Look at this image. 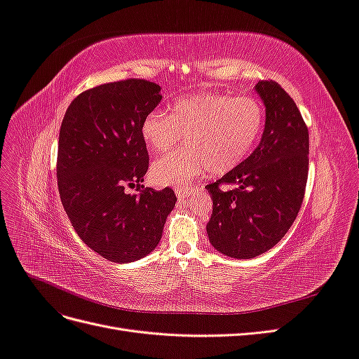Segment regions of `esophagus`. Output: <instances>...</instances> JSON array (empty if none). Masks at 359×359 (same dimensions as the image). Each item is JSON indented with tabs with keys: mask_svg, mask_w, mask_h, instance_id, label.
<instances>
[{
	"mask_svg": "<svg viewBox=\"0 0 359 359\" xmlns=\"http://www.w3.org/2000/svg\"><path fill=\"white\" fill-rule=\"evenodd\" d=\"M175 194H177V198H178V199H184V198H187V196H189L190 191H189L187 189H182V187H175Z\"/></svg>",
	"mask_w": 359,
	"mask_h": 359,
	"instance_id": "obj_1",
	"label": "esophagus"
}]
</instances>
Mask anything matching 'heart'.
Segmentation results:
<instances>
[{
    "mask_svg": "<svg viewBox=\"0 0 359 359\" xmlns=\"http://www.w3.org/2000/svg\"><path fill=\"white\" fill-rule=\"evenodd\" d=\"M265 123V111L253 97L201 93L172 102L170 111H151L140 136L151 153H165L184 136L186 145L151 165L157 186L186 184L208 169L214 175L235 169L252 153Z\"/></svg>",
    "mask_w": 359,
    "mask_h": 359,
    "instance_id": "b5f03b06",
    "label": "heart"
}]
</instances>
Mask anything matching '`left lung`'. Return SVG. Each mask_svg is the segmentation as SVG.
I'll list each match as a JSON object with an SVG mask.
<instances>
[{"instance_id":"left-lung-1","label":"left lung","mask_w":359,"mask_h":359,"mask_svg":"<svg viewBox=\"0 0 359 359\" xmlns=\"http://www.w3.org/2000/svg\"><path fill=\"white\" fill-rule=\"evenodd\" d=\"M256 91L266 107L265 130L250 157L208 184L210 243L235 259L273 248L295 222L309 177V128L292 97L274 81Z\"/></svg>"}]
</instances>
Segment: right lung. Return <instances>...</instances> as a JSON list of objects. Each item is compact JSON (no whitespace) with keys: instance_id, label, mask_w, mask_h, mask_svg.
Returning <instances> with one entry per match:
<instances>
[{"instance_id":"1","label":"right lung","mask_w":359,"mask_h":359,"mask_svg":"<svg viewBox=\"0 0 359 359\" xmlns=\"http://www.w3.org/2000/svg\"><path fill=\"white\" fill-rule=\"evenodd\" d=\"M160 100L157 83L124 79L81 93L62 118V206L81 240L111 262L128 264L153 252L177 202L169 187L140 186L149 165L140 126ZM135 185L140 193L127 194Z\"/></svg>"}]
</instances>
